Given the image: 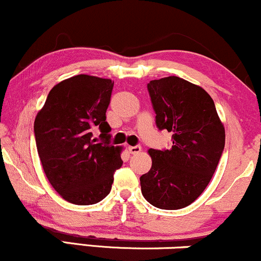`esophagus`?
Wrapping results in <instances>:
<instances>
[{
	"label": "esophagus",
	"instance_id": "esophagus-1",
	"mask_svg": "<svg viewBox=\"0 0 261 261\" xmlns=\"http://www.w3.org/2000/svg\"><path fill=\"white\" fill-rule=\"evenodd\" d=\"M128 150H129V152L132 153V155H137V153H139L141 151V146L140 145L129 146V147H128Z\"/></svg>",
	"mask_w": 261,
	"mask_h": 261
}]
</instances>
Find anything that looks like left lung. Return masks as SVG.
<instances>
[{"instance_id": "8db88e82", "label": "left lung", "mask_w": 261, "mask_h": 261, "mask_svg": "<svg viewBox=\"0 0 261 261\" xmlns=\"http://www.w3.org/2000/svg\"><path fill=\"white\" fill-rule=\"evenodd\" d=\"M147 91L156 127L173 133L169 150L150 149L152 166L140 176L141 194L160 209L191 204L211 181L225 146V129L213 99L176 76L153 80Z\"/></svg>"}]
</instances>
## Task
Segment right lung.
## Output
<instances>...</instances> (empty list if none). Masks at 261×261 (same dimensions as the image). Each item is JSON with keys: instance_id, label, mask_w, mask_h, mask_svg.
<instances>
[{"instance_id": "1", "label": "right lung", "mask_w": 261, "mask_h": 261, "mask_svg": "<svg viewBox=\"0 0 261 261\" xmlns=\"http://www.w3.org/2000/svg\"><path fill=\"white\" fill-rule=\"evenodd\" d=\"M114 82L77 75L50 89L34 123L42 167L54 190L65 201L89 205L110 194L121 149L110 144L106 110ZM101 130L96 143L92 129Z\"/></svg>"}]
</instances>
